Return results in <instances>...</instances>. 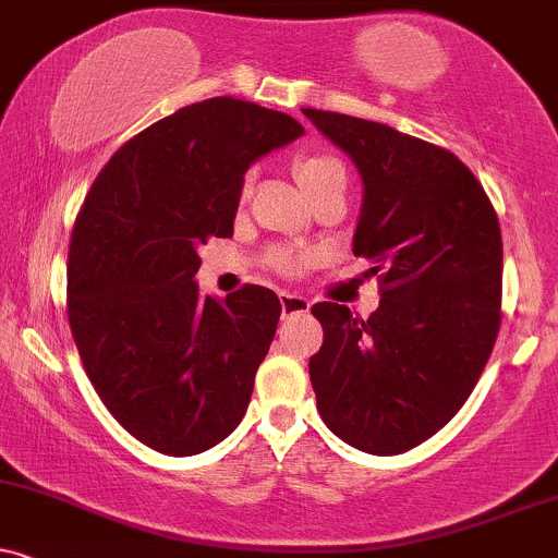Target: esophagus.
Instances as JSON below:
<instances>
[{
	"label": "esophagus",
	"instance_id": "34e87169",
	"mask_svg": "<svg viewBox=\"0 0 558 558\" xmlns=\"http://www.w3.org/2000/svg\"><path fill=\"white\" fill-rule=\"evenodd\" d=\"M279 300H281V313H284V316H298V313L311 311V300L303 298V294L281 292Z\"/></svg>",
	"mask_w": 558,
	"mask_h": 558
}]
</instances>
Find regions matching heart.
<instances>
[{"label": "heart", "mask_w": 558, "mask_h": 558, "mask_svg": "<svg viewBox=\"0 0 558 558\" xmlns=\"http://www.w3.org/2000/svg\"><path fill=\"white\" fill-rule=\"evenodd\" d=\"M292 172L298 177V182L303 185L307 195H313L316 190L329 185L331 180L344 174V163L337 159V156L324 154V150H303V154L294 156ZM307 260H311V253H294V251H274L268 255V264H271L281 274H294L300 271Z\"/></svg>", "instance_id": "1"}]
</instances>
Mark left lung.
Returning a JSON list of instances; mask_svg holds the SVG:
<instances>
[{"label":"left lung","instance_id":"8db88e82","mask_svg":"<svg viewBox=\"0 0 558 558\" xmlns=\"http://www.w3.org/2000/svg\"><path fill=\"white\" fill-rule=\"evenodd\" d=\"M365 185L352 253L378 274L371 318L316 303L311 357L320 417L368 454H402L473 395L501 326L504 247L486 190L454 154L389 124L303 109Z\"/></svg>","mask_w":558,"mask_h":558}]
</instances>
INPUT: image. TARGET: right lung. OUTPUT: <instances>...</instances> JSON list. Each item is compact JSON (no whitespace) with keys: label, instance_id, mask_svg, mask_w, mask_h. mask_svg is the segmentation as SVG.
Segmentation results:
<instances>
[{"label":"right lung","instance_id":"obj_1","mask_svg":"<svg viewBox=\"0 0 558 558\" xmlns=\"http://www.w3.org/2000/svg\"><path fill=\"white\" fill-rule=\"evenodd\" d=\"M298 135L290 114L242 98L190 104L130 137L77 211L72 339L114 421L161 454H201L245 415L281 303L258 284L201 298L198 247L232 238L242 174Z\"/></svg>","mask_w":558,"mask_h":558}]
</instances>
